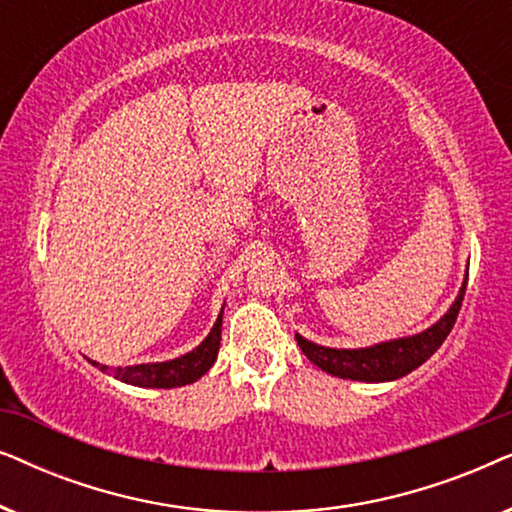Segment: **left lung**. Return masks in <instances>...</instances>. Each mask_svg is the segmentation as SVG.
I'll return each instance as SVG.
<instances>
[{
  "label": "left lung",
  "instance_id": "1",
  "mask_svg": "<svg viewBox=\"0 0 512 512\" xmlns=\"http://www.w3.org/2000/svg\"><path fill=\"white\" fill-rule=\"evenodd\" d=\"M468 275L461 284L459 296L454 300L450 310L440 317L436 324L426 331L410 335V338H398L389 342H380L373 347L361 349H335V347H321L317 342L305 340L303 335L296 333L298 347L310 359L314 366L326 370L328 375L342 377V380H356V382H391L398 377L412 373V370L422 366L426 359H431L433 352L443 345L447 335H450L457 314L464 303Z\"/></svg>",
  "mask_w": 512,
  "mask_h": 512
}]
</instances>
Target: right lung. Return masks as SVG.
<instances>
[{
	"label": "right lung",
	"mask_w": 512,
	"mask_h": 512,
	"mask_svg": "<svg viewBox=\"0 0 512 512\" xmlns=\"http://www.w3.org/2000/svg\"><path fill=\"white\" fill-rule=\"evenodd\" d=\"M221 324H223V310L212 326V331L205 340L200 342L193 352H188L179 359L172 361H160V363H139V366H125V368H109L102 363L93 361L95 368H100L102 373L114 375L116 380L125 384H135V387L144 389H172V387H184V384H193L214 366L216 354L221 347Z\"/></svg>",
	"instance_id": "add662e5"
}]
</instances>
